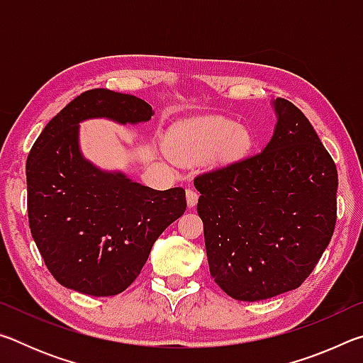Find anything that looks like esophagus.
<instances>
[{
	"label": "esophagus",
	"instance_id": "esophagus-1",
	"mask_svg": "<svg viewBox=\"0 0 363 363\" xmlns=\"http://www.w3.org/2000/svg\"><path fill=\"white\" fill-rule=\"evenodd\" d=\"M186 196H187V205L189 208H194L196 205V201H199V192H196L195 189H187L186 190Z\"/></svg>",
	"mask_w": 363,
	"mask_h": 363
}]
</instances>
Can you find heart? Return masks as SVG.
Listing matches in <instances>:
<instances>
[{"label":"heart","mask_w":363,"mask_h":363,"mask_svg":"<svg viewBox=\"0 0 363 363\" xmlns=\"http://www.w3.org/2000/svg\"><path fill=\"white\" fill-rule=\"evenodd\" d=\"M248 136L235 123L224 118H203L176 128L171 134V152L179 160L196 158L223 149L235 155L247 149Z\"/></svg>","instance_id":"heart-1"}]
</instances>
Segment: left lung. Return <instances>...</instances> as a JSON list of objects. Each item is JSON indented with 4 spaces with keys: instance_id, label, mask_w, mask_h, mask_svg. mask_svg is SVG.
<instances>
[{
    "instance_id": "left-lung-1",
    "label": "left lung",
    "mask_w": 363,
    "mask_h": 363,
    "mask_svg": "<svg viewBox=\"0 0 363 363\" xmlns=\"http://www.w3.org/2000/svg\"><path fill=\"white\" fill-rule=\"evenodd\" d=\"M274 108L262 152L194 179L211 277L238 301L296 290L336 224L333 158L296 106L279 97Z\"/></svg>"
}]
</instances>
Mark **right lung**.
<instances>
[{
	"label": "right lung",
	"mask_w": 363,
	"mask_h": 363,
	"mask_svg": "<svg viewBox=\"0 0 363 363\" xmlns=\"http://www.w3.org/2000/svg\"><path fill=\"white\" fill-rule=\"evenodd\" d=\"M145 101L89 89L48 123L27 158V206L33 240L60 285L91 296L125 291L157 238L187 208L186 190H155L120 171H102L79 150V121L138 125Z\"/></svg>",
	"instance_id": "add662e5"
}]
</instances>
